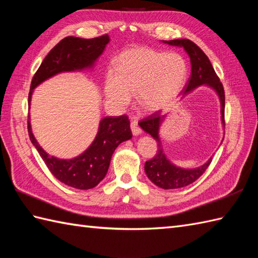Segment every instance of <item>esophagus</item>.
I'll return each mask as SVG.
<instances>
[{"mask_svg": "<svg viewBox=\"0 0 258 258\" xmlns=\"http://www.w3.org/2000/svg\"><path fill=\"white\" fill-rule=\"evenodd\" d=\"M131 130H132V133L134 136H139L142 134V130L139 126L138 122H132L131 123Z\"/></svg>", "mask_w": 258, "mask_h": 258, "instance_id": "34e87169", "label": "esophagus"}]
</instances>
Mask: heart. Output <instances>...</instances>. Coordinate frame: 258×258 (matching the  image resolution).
Masks as SVG:
<instances>
[{"label": "heart", "instance_id": "1", "mask_svg": "<svg viewBox=\"0 0 258 258\" xmlns=\"http://www.w3.org/2000/svg\"><path fill=\"white\" fill-rule=\"evenodd\" d=\"M187 67L177 53H163L146 46L125 50L116 58V70L104 76V94L109 105L123 109L132 93L139 105L149 113L171 106L182 92Z\"/></svg>", "mask_w": 258, "mask_h": 258}]
</instances>
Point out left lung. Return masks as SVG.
<instances>
[{"mask_svg":"<svg viewBox=\"0 0 258 258\" xmlns=\"http://www.w3.org/2000/svg\"><path fill=\"white\" fill-rule=\"evenodd\" d=\"M165 44L172 46H178L184 48L187 53L190 61V78L184 89V94H188L196 87L205 85L210 87L216 95L221 103V120L224 127V111H225V94H224L223 85L220 82V79L214 71L213 65L206 54L197 46L195 43L189 40H172V41H163ZM166 118V115H161L160 112H156L151 116L141 120L139 125L144 132L149 133L153 139L157 142V152L156 155L152 160L145 163V173L147 177L151 179L152 183L164 189H174L185 187L202 176V174L206 171V168L212 162V158H208L206 163L195 168H183L175 165L167 158L164 153L162 142L160 138L161 126ZM224 140V139H223Z\"/></svg>","mask_w":258,"mask_h":258,"instance_id":"1","label":"left lung"}]
</instances>
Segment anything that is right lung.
<instances>
[{"label": "right lung", "instance_id": "1", "mask_svg": "<svg viewBox=\"0 0 258 258\" xmlns=\"http://www.w3.org/2000/svg\"><path fill=\"white\" fill-rule=\"evenodd\" d=\"M109 36L95 38H81L68 36L54 46L43 59L37 72L33 76L29 93V106L33 92L43 82L61 73L82 72L93 70L106 45ZM27 130L32 144L46 164L47 168L59 182L78 189H90L105 177L114 151L125 141L132 139L128 118L122 116L103 117L98 124L97 133L91 145L72 158L52 156L42 149L32 132L29 115Z\"/></svg>", "mask_w": 258, "mask_h": 258}]
</instances>
